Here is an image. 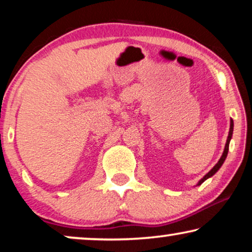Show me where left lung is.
Here are the masks:
<instances>
[{"instance_id": "1", "label": "left lung", "mask_w": 252, "mask_h": 252, "mask_svg": "<svg viewBox=\"0 0 252 252\" xmlns=\"http://www.w3.org/2000/svg\"><path fill=\"white\" fill-rule=\"evenodd\" d=\"M233 129H234V122H233V119L230 118V125H229V132H228V136H227V140H226V144H225V148H223V153H222V155H221V157H220V159L218 160V163H217L215 166H213L211 170H210L208 173H206L204 177H203L201 180H199L198 182H197V185L196 186H201L203 182H204L205 180H208L209 178H211V177H213V175H215L217 172L219 171V168L222 166V164H223V161H225V159H226V157H227V154H228V149H229V142H230V140H232V136H233Z\"/></svg>"}]
</instances>
